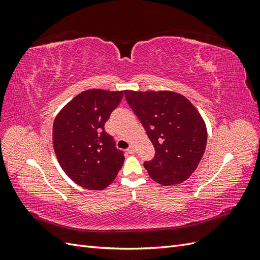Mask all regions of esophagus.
<instances>
[{
  "mask_svg": "<svg viewBox=\"0 0 260 260\" xmlns=\"http://www.w3.org/2000/svg\"><path fill=\"white\" fill-rule=\"evenodd\" d=\"M128 153L129 154H135L136 153V147L133 145H130L129 148H128Z\"/></svg>",
  "mask_w": 260,
  "mask_h": 260,
  "instance_id": "obj_1",
  "label": "esophagus"
}]
</instances>
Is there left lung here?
<instances>
[{"instance_id":"8db88e82","label":"left lung","mask_w":260,"mask_h":260,"mask_svg":"<svg viewBox=\"0 0 260 260\" xmlns=\"http://www.w3.org/2000/svg\"><path fill=\"white\" fill-rule=\"evenodd\" d=\"M124 96L155 148L154 158L144 162L149 177L162 185L187 180L207 143L206 124L198 109L170 91H124Z\"/></svg>"}]
</instances>
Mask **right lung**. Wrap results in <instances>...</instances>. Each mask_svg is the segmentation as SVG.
I'll list each match as a JSON object with an SVG mask.
<instances>
[{
  "mask_svg": "<svg viewBox=\"0 0 260 260\" xmlns=\"http://www.w3.org/2000/svg\"><path fill=\"white\" fill-rule=\"evenodd\" d=\"M123 92L88 90L61 109L53 124V146L65 174L88 190H104L121 169L124 153L105 131Z\"/></svg>",
  "mask_w": 260,
  "mask_h": 260,
  "instance_id": "right-lung-1",
  "label": "right lung"
}]
</instances>
